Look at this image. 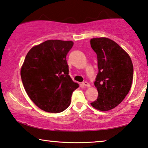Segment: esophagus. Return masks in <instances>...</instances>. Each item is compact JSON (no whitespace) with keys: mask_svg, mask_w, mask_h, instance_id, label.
Returning <instances> with one entry per match:
<instances>
[{"mask_svg":"<svg viewBox=\"0 0 148 148\" xmlns=\"http://www.w3.org/2000/svg\"><path fill=\"white\" fill-rule=\"evenodd\" d=\"M82 84H83V86H84L86 87H90V85L89 84V83H88L87 82H84L82 83Z\"/></svg>","mask_w":148,"mask_h":148,"instance_id":"34e87169","label":"esophagus"}]
</instances>
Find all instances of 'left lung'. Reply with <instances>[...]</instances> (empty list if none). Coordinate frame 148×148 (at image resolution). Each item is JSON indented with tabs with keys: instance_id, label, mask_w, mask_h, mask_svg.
Returning a JSON list of instances; mask_svg holds the SVG:
<instances>
[{
	"instance_id": "1",
	"label": "left lung",
	"mask_w": 148,
	"mask_h": 148,
	"mask_svg": "<svg viewBox=\"0 0 148 148\" xmlns=\"http://www.w3.org/2000/svg\"><path fill=\"white\" fill-rule=\"evenodd\" d=\"M90 45L97 56L99 72L95 86L99 96L91 105L101 111L116 107L132 87L134 66L124 49L106 37L90 39Z\"/></svg>"
}]
</instances>
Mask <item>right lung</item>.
Here are the masks:
<instances>
[{"label":"right lung","mask_w":148,"mask_h":148,"mask_svg":"<svg viewBox=\"0 0 148 148\" xmlns=\"http://www.w3.org/2000/svg\"><path fill=\"white\" fill-rule=\"evenodd\" d=\"M71 41L47 40L32 47L21 70L25 90L39 109L48 113L64 111L78 88L69 75L66 56Z\"/></svg>","instance_id":"add662e5"}]
</instances>
